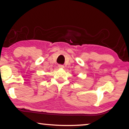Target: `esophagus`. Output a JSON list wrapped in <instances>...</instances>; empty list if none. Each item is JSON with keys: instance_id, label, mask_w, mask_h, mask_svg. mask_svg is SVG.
Wrapping results in <instances>:
<instances>
[{"instance_id": "obj_1", "label": "esophagus", "mask_w": 129, "mask_h": 129, "mask_svg": "<svg viewBox=\"0 0 129 129\" xmlns=\"http://www.w3.org/2000/svg\"><path fill=\"white\" fill-rule=\"evenodd\" d=\"M58 67H59V68H60V69L64 68V66H63V65H61V64H59V66H58Z\"/></svg>"}]
</instances>
